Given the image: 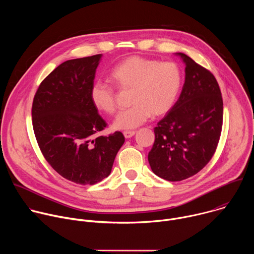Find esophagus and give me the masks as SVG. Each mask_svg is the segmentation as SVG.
I'll return each mask as SVG.
<instances>
[{
    "mask_svg": "<svg viewBox=\"0 0 254 254\" xmlns=\"http://www.w3.org/2000/svg\"><path fill=\"white\" fill-rule=\"evenodd\" d=\"M134 134H135V130H126V131H124V135H125L126 138H129Z\"/></svg>",
    "mask_w": 254,
    "mask_h": 254,
    "instance_id": "1",
    "label": "esophagus"
}]
</instances>
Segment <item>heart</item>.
I'll list each match as a JSON object with an SVG mask.
<instances>
[{
  "label": "heart",
  "mask_w": 254,
  "mask_h": 254,
  "mask_svg": "<svg viewBox=\"0 0 254 254\" xmlns=\"http://www.w3.org/2000/svg\"><path fill=\"white\" fill-rule=\"evenodd\" d=\"M108 79L120 90L129 91L131 106L121 113L114 123L117 129H131L161 117L174 106L182 85V72L177 63L160 62L141 56L127 57L116 64ZM90 100L96 110L115 115L118 110L115 89L102 81L90 87Z\"/></svg>",
  "instance_id": "1"
}]
</instances>
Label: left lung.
<instances>
[{
	"mask_svg": "<svg viewBox=\"0 0 254 254\" xmlns=\"http://www.w3.org/2000/svg\"><path fill=\"white\" fill-rule=\"evenodd\" d=\"M185 83L172 110L154 128L148 160L152 171L171 182L190 178L212 159L223 123L221 90L211 72L184 53Z\"/></svg>",
	"mask_w": 254,
	"mask_h": 254,
	"instance_id": "left-lung-1",
	"label": "left lung"
}]
</instances>
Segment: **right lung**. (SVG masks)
Here are the masks:
<instances>
[{
	"mask_svg": "<svg viewBox=\"0 0 254 254\" xmlns=\"http://www.w3.org/2000/svg\"><path fill=\"white\" fill-rule=\"evenodd\" d=\"M101 54L67 60L41 82L32 104L34 133L42 155L63 178L93 185L106 178L125 142L121 131L96 134L107 124L90 100Z\"/></svg>",
	"mask_w": 254,
	"mask_h": 254,
	"instance_id": "1",
	"label": "right lung"
}]
</instances>
